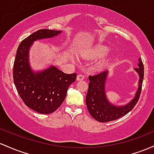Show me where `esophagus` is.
<instances>
[{
	"mask_svg": "<svg viewBox=\"0 0 154 154\" xmlns=\"http://www.w3.org/2000/svg\"><path fill=\"white\" fill-rule=\"evenodd\" d=\"M84 78H85V76H84L83 74H79V75H77V81H82L83 80V79H84Z\"/></svg>",
	"mask_w": 154,
	"mask_h": 154,
	"instance_id": "obj_1",
	"label": "esophagus"
}]
</instances>
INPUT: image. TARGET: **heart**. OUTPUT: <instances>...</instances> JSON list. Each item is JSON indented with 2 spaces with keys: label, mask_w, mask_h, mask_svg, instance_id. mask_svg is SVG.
I'll list each match as a JSON object with an SVG mask.
<instances>
[{
  "label": "heart",
  "mask_w": 154,
  "mask_h": 154,
  "mask_svg": "<svg viewBox=\"0 0 154 154\" xmlns=\"http://www.w3.org/2000/svg\"><path fill=\"white\" fill-rule=\"evenodd\" d=\"M110 52V49L105 46L103 45H100V46H95L94 48L91 49L89 52H87L86 55L91 58H102L106 56L108 53ZM105 63H101L100 64V67L104 66Z\"/></svg>",
  "instance_id": "obj_1"
}]
</instances>
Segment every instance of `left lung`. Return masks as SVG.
<instances>
[{"instance_id":"8db88e82","label":"left lung","mask_w":154,"mask_h":154,"mask_svg":"<svg viewBox=\"0 0 154 154\" xmlns=\"http://www.w3.org/2000/svg\"><path fill=\"white\" fill-rule=\"evenodd\" d=\"M138 68H134L139 75L138 89L133 99L124 105H115L110 103L105 94V83L108 70L89 75V89L86 97V104L91 116L99 122L116 120L130 112L137 104L140 95L144 77V66L141 58L138 60Z\"/></svg>"}]
</instances>
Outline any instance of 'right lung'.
<instances>
[{
  "label": "right lung",
  "mask_w": 154,
  "mask_h": 154,
  "mask_svg": "<svg viewBox=\"0 0 154 154\" xmlns=\"http://www.w3.org/2000/svg\"><path fill=\"white\" fill-rule=\"evenodd\" d=\"M61 30L42 29L33 32L19 45L13 68L14 82L18 94L27 107L42 114L54 112L63 103L69 86L76 73L66 74L57 67L34 71L29 62V51L34 41L51 38Z\"/></svg>",
  "instance_id": "right-lung-1"
}]
</instances>
